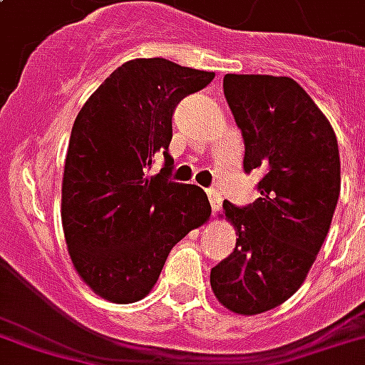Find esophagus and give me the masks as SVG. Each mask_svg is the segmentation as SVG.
<instances>
[{
  "instance_id": "34e87169",
  "label": "esophagus",
  "mask_w": 365,
  "mask_h": 365,
  "mask_svg": "<svg viewBox=\"0 0 365 365\" xmlns=\"http://www.w3.org/2000/svg\"><path fill=\"white\" fill-rule=\"evenodd\" d=\"M208 201H210V207H212V210L216 212V210H220V207H222V195H220L218 191L210 189V191H208Z\"/></svg>"
}]
</instances>
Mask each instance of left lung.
Masks as SVG:
<instances>
[{"instance_id":"1","label":"left lung","mask_w":365,"mask_h":365,"mask_svg":"<svg viewBox=\"0 0 365 365\" xmlns=\"http://www.w3.org/2000/svg\"><path fill=\"white\" fill-rule=\"evenodd\" d=\"M224 93L243 133L245 172L262 180L249 207L224 201L237 241L210 269V287L230 312L255 316L304 283L337 207L341 158L329 120L293 78L226 74Z\"/></svg>"}]
</instances>
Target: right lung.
I'll return each instance as SVG.
<instances>
[{"label": "right lung", "mask_w": 365, "mask_h": 365, "mask_svg": "<svg viewBox=\"0 0 365 365\" xmlns=\"http://www.w3.org/2000/svg\"><path fill=\"white\" fill-rule=\"evenodd\" d=\"M212 78L163 57L128 61L78 113L61 220L72 266L97 297L116 304L145 299L174 245L210 218L207 193L166 174L174 164L172 113ZM158 152L167 164L147 177Z\"/></svg>", "instance_id": "right-lung-1"}]
</instances>
